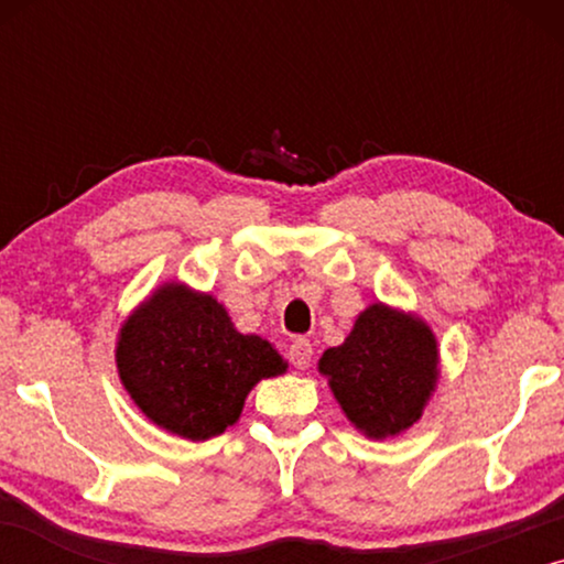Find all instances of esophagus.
<instances>
[{
	"instance_id": "1",
	"label": "esophagus",
	"mask_w": 564,
	"mask_h": 564,
	"mask_svg": "<svg viewBox=\"0 0 564 564\" xmlns=\"http://www.w3.org/2000/svg\"><path fill=\"white\" fill-rule=\"evenodd\" d=\"M311 359H313V344L307 341L305 336H297L295 341L290 344V361L297 369H307L311 367Z\"/></svg>"
}]
</instances>
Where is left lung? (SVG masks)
I'll list each match as a JSON object with an SVG mask.
<instances>
[{
	"instance_id": "8db88e82",
	"label": "left lung",
	"mask_w": 564,
	"mask_h": 564,
	"mask_svg": "<svg viewBox=\"0 0 564 564\" xmlns=\"http://www.w3.org/2000/svg\"><path fill=\"white\" fill-rule=\"evenodd\" d=\"M318 369L346 419L369 438L403 434L423 415L438 380L436 336L415 315L372 303Z\"/></svg>"
}]
</instances>
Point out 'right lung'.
Returning <instances> with one entry per match:
<instances>
[{
	"label": "right lung",
	"instance_id": "right-lung-1",
	"mask_svg": "<svg viewBox=\"0 0 564 564\" xmlns=\"http://www.w3.org/2000/svg\"><path fill=\"white\" fill-rule=\"evenodd\" d=\"M115 361L145 419L192 442L234 426L253 384L288 369L267 338L238 334L213 295L176 282L130 313Z\"/></svg>",
	"mask_w": 564,
	"mask_h": 564
}]
</instances>
